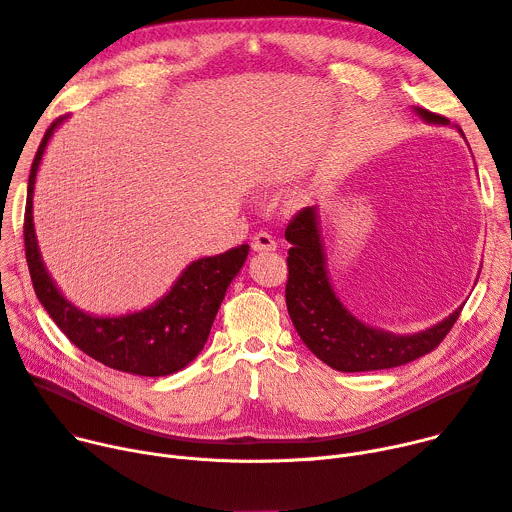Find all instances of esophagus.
I'll return each mask as SVG.
<instances>
[{"label": "esophagus", "instance_id": "34e87169", "mask_svg": "<svg viewBox=\"0 0 512 512\" xmlns=\"http://www.w3.org/2000/svg\"><path fill=\"white\" fill-rule=\"evenodd\" d=\"M251 247H253V251H257V253H261V251H276L278 243L274 241V236H271V234H267V232H257V234L253 236Z\"/></svg>", "mask_w": 512, "mask_h": 512}]
</instances>
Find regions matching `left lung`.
I'll use <instances>...</instances> for the list:
<instances>
[{
	"mask_svg": "<svg viewBox=\"0 0 512 512\" xmlns=\"http://www.w3.org/2000/svg\"><path fill=\"white\" fill-rule=\"evenodd\" d=\"M414 111L428 123L449 125L447 117L418 107ZM286 241L292 245L286 282L288 315L306 348L339 372L383 370L418 360L432 352L459 319L461 306L447 319L412 335L370 327L356 319L333 292L315 206L302 208L290 220Z\"/></svg>",
	"mask_w": 512,
	"mask_h": 512,
	"instance_id": "8db88e82",
	"label": "left lung"
}]
</instances>
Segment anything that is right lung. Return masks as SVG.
Segmentation results:
<instances>
[{
    "mask_svg": "<svg viewBox=\"0 0 512 512\" xmlns=\"http://www.w3.org/2000/svg\"><path fill=\"white\" fill-rule=\"evenodd\" d=\"M61 121L63 117L53 121L47 129L28 177L24 247L34 292L65 337L90 358L121 372L140 374V377H166L185 368L203 350L224 294L245 265L249 245L193 261L185 267L173 288L144 311L121 317H94L80 311L59 292L49 276L32 222V193L37 170L51 135Z\"/></svg>",
    "mask_w": 512,
    "mask_h": 512,
    "instance_id": "right-lung-1",
    "label": "right lung"
}]
</instances>
